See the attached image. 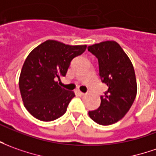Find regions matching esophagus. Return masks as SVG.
I'll list each match as a JSON object with an SVG mask.
<instances>
[{
    "label": "esophagus",
    "mask_w": 156,
    "mask_h": 156,
    "mask_svg": "<svg viewBox=\"0 0 156 156\" xmlns=\"http://www.w3.org/2000/svg\"><path fill=\"white\" fill-rule=\"evenodd\" d=\"M77 93L80 95V96H83V95H85V93L84 92H80V91H77Z\"/></svg>",
    "instance_id": "1"
}]
</instances>
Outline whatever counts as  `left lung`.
Returning a JSON list of instances; mask_svg holds the SVG:
<instances>
[{
	"label": "left lung",
	"mask_w": 156,
	"mask_h": 156,
	"mask_svg": "<svg viewBox=\"0 0 156 156\" xmlns=\"http://www.w3.org/2000/svg\"><path fill=\"white\" fill-rule=\"evenodd\" d=\"M87 49L98 59L99 76L108 86L105 96L100 97V107L88 115L99 125H112L125 116L135 100L137 87L133 65L115 41L94 44Z\"/></svg>",
	"instance_id": "8db88e82"
}]
</instances>
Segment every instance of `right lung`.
I'll return each instance as SVG.
<instances>
[{
	"label": "right lung",
	"mask_w": 156,
	"mask_h": 156,
	"mask_svg": "<svg viewBox=\"0 0 156 156\" xmlns=\"http://www.w3.org/2000/svg\"><path fill=\"white\" fill-rule=\"evenodd\" d=\"M87 49V45L71 46L48 40L33 49L23 63L19 85L23 105L30 115L51 121L67 110L75 92L62 88L57 78L65 76L71 60Z\"/></svg>",
	"instance_id": "obj_1"
}]
</instances>
